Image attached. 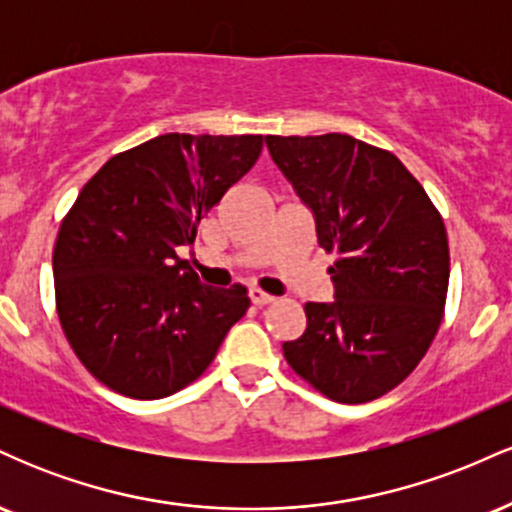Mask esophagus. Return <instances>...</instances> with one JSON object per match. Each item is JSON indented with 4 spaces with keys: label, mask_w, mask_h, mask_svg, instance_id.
Wrapping results in <instances>:
<instances>
[{
    "label": "esophagus",
    "mask_w": 512,
    "mask_h": 512,
    "mask_svg": "<svg viewBox=\"0 0 512 512\" xmlns=\"http://www.w3.org/2000/svg\"><path fill=\"white\" fill-rule=\"evenodd\" d=\"M250 301L252 305H269L274 303V296H269V293H264L260 289H250Z\"/></svg>",
    "instance_id": "34e87169"
}]
</instances>
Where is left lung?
<instances>
[{"label": "left lung", "instance_id": "8db88e82", "mask_svg": "<svg viewBox=\"0 0 512 512\" xmlns=\"http://www.w3.org/2000/svg\"><path fill=\"white\" fill-rule=\"evenodd\" d=\"M264 142L313 211L317 245L337 252L334 301L305 303L308 327L284 342L286 361L334 402L383 397L419 366L443 320V219L390 151L349 134Z\"/></svg>", "mask_w": 512, "mask_h": 512}]
</instances>
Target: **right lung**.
I'll use <instances>...</instances> for the list:
<instances>
[{
    "label": "right lung",
    "mask_w": 512,
    "mask_h": 512,
    "mask_svg": "<svg viewBox=\"0 0 512 512\" xmlns=\"http://www.w3.org/2000/svg\"><path fill=\"white\" fill-rule=\"evenodd\" d=\"M262 154V134H161L110 158L64 216L52 252L57 315L105 387L161 399L197 380L250 308L175 255Z\"/></svg>",
    "instance_id": "add662e5"
}]
</instances>
